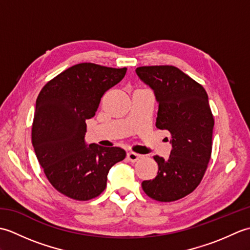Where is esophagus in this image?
I'll return each mask as SVG.
<instances>
[{
  "instance_id": "34e87169",
  "label": "esophagus",
  "mask_w": 250,
  "mask_h": 250,
  "mask_svg": "<svg viewBox=\"0 0 250 250\" xmlns=\"http://www.w3.org/2000/svg\"><path fill=\"white\" fill-rule=\"evenodd\" d=\"M141 157L142 156L139 155V153H135L133 151H130V152L126 153V158H128V160L130 162H136L137 160H140Z\"/></svg>"
}]
</instances>
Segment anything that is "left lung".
Here are the masks:
<instances>
[{
	"instance_id": "1",
	"label": "left lung",
	"mask_w": 250,
	"mask_h": 250,
	"mask_svg": "<svg viewBox=\"0 0 250 250\" xmlns=\"http://www.w3.org/2000/svg\"><path fill=\"white\" fill-rule=\"evenodd\" d=\"M136 74L155 91L159 103L156 126L171 134L167 159L155 156L157 176L142 188L159 202L177 201L198 187L213 147L214 116L202 84L173 65L140 66Z\"/></svg>"
}]
</instances>
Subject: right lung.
<instances>
[{"label": "right lung", "instance_id": "1", "mask_svg": "<svg viewBox=\"0 0 250 250\" xmlns=\"http://www.w3.org/2000/svg\"><path fill=\"white\" fill-rule=\"evenodd\" d=\"M125 72L126 67L79 63L52 78L37 97L32 144L47 179L67 198H97L106 188L109 168L125 158L119 147L84 144L86 120Z\"/></svg>", "mask_w": 250, "mask_h": 250}]
</instances>
